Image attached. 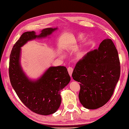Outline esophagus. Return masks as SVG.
Returning a JSON list of instances; mask_svg holds the SVG:
<instances>
[{
	"mask_svg": "<svg viewBox=\"0 0 129 129\" xmlns=\"http://www.w3.org/2000/svg\"><path fill=\"white\" fill-rule=\"evenodd\" d=\"M68 73H69V74L70 76H72V73L73 72V69L71 67H69L68 68Z\"/></svg>",
	"mask_w": 129,
	"mask_h": 129,
	"instance_id": "34e87169",
	"label": "esophagus"
}]
</instances>
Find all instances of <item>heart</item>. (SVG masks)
I'll list each match as a JSON object with an SVG mask.
<instances>
[{
  "label": "heart",
  "mask_w": 129,
  "mask_h": 129,
  "mask_svg": "<svg viewBox=\"0 0 129 129\" xmlns=\"http://www.w3.org/2000/svg\"><path fill=\"white\" fill-rule=\"evenodd\" d=\"M84 38H85V35L84 34H81L79 37L78 39L79 40H80L83 39ZM87 53V49L85 48V49H81V50H79L77 54H76V57H77V59H79V60L83 59L84 57L85 56V55H86Z\"/></svg>",
  "instance_id": "1"
}]
</instances>
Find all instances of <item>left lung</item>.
Segmentation results:
<instances>
[{
    "label": "left lung",
    "instance_id": "1",
    "mask_svg": "<svg viewBox=\"0 0 129 129\" xmlns=\"http://www.w3.org/2000/svg\"><path fill=\"white\" fill-rule=\"evenodd\" d=\"M117 50L110 39H105L98 49L89 51L76 63L72 74L80 83L79 99L88 109H96L110 99L120 75Z\"/></svg>",
    "mask_w": 129,
    "mask_h": 129
}]
</instances>
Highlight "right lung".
<instances>
[{
    "instance_id": "add662e5",
    "label": "right lung",
    "mask_w": 129,
    "mask_h": 129,
    "mask_svg": "<svg viewBox=\"0 0 129 129\" xmlns=\"http://www.w3.org/2000/svg\"><path fill=\"white\" fill-rule=\"evenodd\" d=\"M56 29H44L39 35L34 31L24 33L13 46L10 55L9 74L14 90L27 108L43 115L57 110L61 101L60 90L69 83L70 77L66 67L58 66L49 68L37 80H30L21 67L20 48L28 41L46 37Z\"/></svg>"
}]
</instances>
